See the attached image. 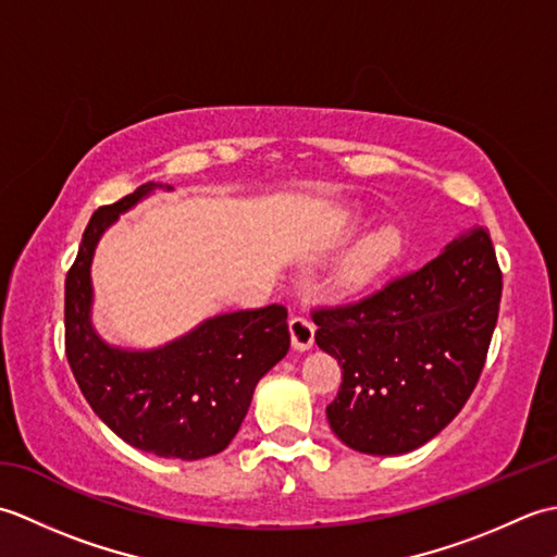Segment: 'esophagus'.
<instances>
[{
    "label": "esophagus",
    "instance_id": "obj_1",
    "mask_svg": "<svg viewBox=\"0 0 557 557\" xmlns=\"http://www.w3.org/2000/svg\"><path fill=\"white\" fill-rule=\"evenodd\" d=\"M289 333H292V345L294 349L306 351L313 347V337H315V325L309 315H292L289 321Z\"/></svg>",
    "mask_w": 557,
    "mask_h": 557
}]
</instances>
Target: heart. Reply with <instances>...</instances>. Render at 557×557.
<instances>
[{
	"label": "heart",
	"instance_id": "b5f03b06",
	"mask_svg": "<svg viewBox=\"0 0 557 557\" xmlns=\"http://www.w3.org/2000/svg\"><path fill=\"white\" fill-rule=\"evenodd\" d=\"M401 253V234L395 227H383L373 232L369 239L361 242L357 251L347 260L342 280L347 287L361 289L371 285L383 272L395 263Z\"/></svg>",
	"mask_w": 557,
	"mask_h": 557
}]
</instances>
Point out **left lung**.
<instances>
[{
  "mask_svg": "<svg viewBox=\"0 0 557 557\" xmlns=\"http://www.w3.org/2000/svg\"><path fill=\"white\" fill-rule=\"evenodd\" d=\"M500 294L493 242L474 227L359 301L315 309L318 347L342 366L325 409L339 441L401 455L441 433L479 383Z\"/></svg>",
  "mask_w": 557,
  "mask_h": 557,
  "instance_id": "obj_1",
  "label": "left lung"
}]
</instances>
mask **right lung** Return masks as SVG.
<instances>
[{"label":"right lung","instance_id":"add662e5","mask_svg":"<svg viewBox=\"0 0 557 557\" xmlns=\"http://www.w3.org/2000/svg\"><path fill=\"white\" fill-rule=\"evenodd\" d=\"M156 186L92 212L66 272L64 347L83 397L124 443L158 457L203 459L232 443L256 383L289 351L287 309L222 313L152 351L104 345L90 325L92 251L120 212Z\"/></svg>","mask_w":557,"mask_h":557}]
</instances>
